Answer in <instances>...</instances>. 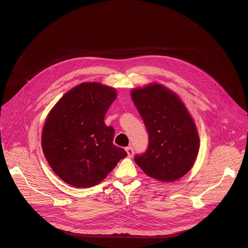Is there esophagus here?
<instances>
[{
    "instance_id": "obj_1",
    "label": "esophagus",
    "mask_w": 248,
    "mask_h": 248,
    "mask_svg": "<svg viewBox=\"0 0 248 248\" xmlns=\"http://www.w3.org/2000/svg\"><path fill=\"white\" fill-rule=\"evenodd\" d=\"M125 151H126V153H127V156H128L129 158H131V157L133 156V154H134V152H133V148H132L131 146H128V147H126V148H125Z\"/></svg>"
}]
</instances>
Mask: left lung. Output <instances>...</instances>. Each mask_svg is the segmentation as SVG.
<instances>
[{
    "mask_svg": "<svg viewBox=\"0 0 248 248\" xmlns=\"http://www.w3.org/2000/svg\"><path fill=\"white\" fill-rule=\"evenodd\" d=\"M131 99L149 134V147L135 163L148 176L171 183L193 167L200 147L198 129L185 103L160 83L133 88Z\"/></svg>",
    "mask_w": 248,
    "mask_h": 248,
    "instance_id": "left-lung-1",
    "label": "left lung"
}]
</instances>
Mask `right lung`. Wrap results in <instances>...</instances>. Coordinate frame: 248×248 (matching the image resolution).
I'll return each mask as SVG.
<instances>
[{
  "instance_id": "obj_1",
  "label": "right lung",
  "mask_w": 248,
  "mask_h": 248,
  "mask_svg": "<svg viewBox=\"0 0 248 248\" xmlns=\"http://www.w3.org/2000/svg\"><path fill=\"white\" fill-rule=\"evenodd\" d=\"M117 96L114 87L82 82L63 94L49 112L42 150L55 173L69 186H97L127 156L113 144L115 130L104 123Z\"/></svg>"
}]
</instances>
